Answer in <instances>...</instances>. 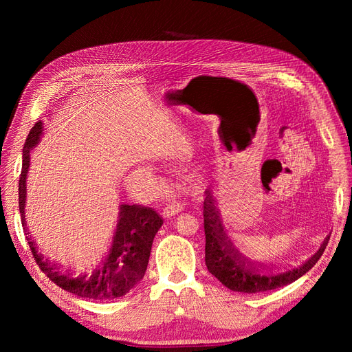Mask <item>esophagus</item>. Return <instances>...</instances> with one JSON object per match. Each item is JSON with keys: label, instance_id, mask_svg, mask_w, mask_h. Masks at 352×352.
Segmentation results:
<instances>
[{"label": "esophagus", "instance_id": "1", "mask_svg": "<svg viewBox=\"0 0 352 352\" xmlns=\"http://www.w3.org/2000/svg\"><path fill=\"white\" fill-rule=\"evenodd\" d=\"M180 211H182V204H180L177 199H170L166 204V207L163 208V216L168 219V217L177 214V212H180Z\"/></svg>", "mask_w": 352, "mask_h": 352}]
</instances>
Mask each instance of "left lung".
<instances>
[{
  "label": "left lung",
  "instance_id": "obj_1",
  "mask_svg": "<svg viewBox=\"0 0 352 352\" xmlns=\"http://www.w3.org/2000/svg\"><path fill=\"white\" fill-rule=\"evenodd\" d=\"M202 214H204V232H206V265L208 272L229 287L230 291L243 294H257L272 289H278L285 285H289L300 279L302 274L310 270L322 257L330 236H327L313 257L308 258L298 269L279 273V274H258L260 269L235 250L232 242L228 239L223 230L221 221L219 219V211L216 208L210 190H206V199L202 204Z\"/></svg>",
  "mask_w": 352,
  "mask_h": 352
}]
</instances>
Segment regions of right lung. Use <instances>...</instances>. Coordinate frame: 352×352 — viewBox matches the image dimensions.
<instances>
[{
  "instance_id": "right-lung-1",
  "label": "right lung",
  "mask_w": 352,
  "mask_h": 352,
  "mask_svg": "<svg viewBox=\"0 0 352 352\" xmlns=\"http://www.w3.org/2000/svg\"><path fill=\"white\" fill-rule=\"evenodd\" d=\"M42 122L32 127L23 146V164L19 180V210L22 214V226L26 232L25 223V199H26V173L29 168V155L42 135ZM163 225V219L150 207L140 204L120 207V220L117 225L114 241L110 254L102 264L91 276L72 278L69 274H60L56 267H51L38 254L35 243L28 236V243L36 264L47 278L61 289L88 300H114L126 295L140 282L146 272L151 247L155 233Z\"/></svg>"
}]
</instances>
